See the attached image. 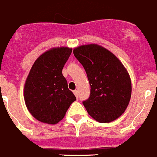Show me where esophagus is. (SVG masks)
I'll return each instance as SVG.
<instances>
[{
    "label": "esophagus",
    "mask_w": 157,
    "mask_h": 157,
    "mask_svg": "<svg viewBox=\"0 0 157 157\" xmlns=\"http://www.w3.org/2000/svg\"><path fill=\"white\" fill-rule=\"evenodd\" d=\"M73 93H74V94H75V97H76V98L78 99V91H77V90H75V91H73Z\"/></svg>",
    "instance_id": "1"
}]
</instances>
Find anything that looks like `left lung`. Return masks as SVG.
<instances>
[{
  "instance_id": "8db88e82",
  "label": "left lung",
  "mask_w": 157,
  "mask_h": 157,
  "mask_svg": "<svg viewBox=\"0 0 157 157\" xmlns=\"http://www.w3.org/2000/svg\"><path fill=\"white\" fill-rule=\"evenodd\" d=\"M73 53L83 66L91 86L87 112L100 123L114 121L123 114L131 97L129 73L114 53L98 44L78 46Z\"/></svg>"
}]
</instances>
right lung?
Returning a JSON list of instances; mask_svg holds the SVG:
<instances>
[{
	"label": "right lung",
	"instance_id": "1",
	"mask_svg": "<svg viewBox=\"0 0 157 157\" xmlns=\"http://www.w3.org/2000/svg\"><path fill=\"white\" fill-rule=\"evenodd\" d=\"M72 48H51L36 59L24 85V97L31 115L39 121L56 124L76 100L63 75Z\"/></svg>",
	"mask_w": 157,
	"mask_h": 157
}]
</instances>
